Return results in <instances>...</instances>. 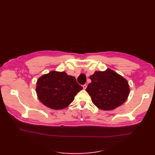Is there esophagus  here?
<instances>
[{
    "instance_id": "esophagus-1",
    "label": "esophagus",
    "mask_w": 155,
    "mask_h": 155,
    "mask_svg": "<svg viewBox=\"0 0 155 155\" xmlns=\"http://www.w3.org/2000/svg\"><path fill=\"white\" fill-rule=\"evenodd\" d=\"M82 87H83V88H84V90H85V89L87 88V85H86V84H85V85H84Z\"/></svg>"
}]
</instances>
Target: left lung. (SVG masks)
<instances>
[{"label":"left lung","mask_w":155,"mask_h":155,"mask_svg":"<svg viewBox=\"0 0 155 155\" xmlns=\"http://www.w3.org/2000/svg\"><path fill=\"white\" fill-rule=\"evenodd\" d=\"M92 82L86 91L94 104L100 109L111 110L118 107L127 99L129 86L124 77L108 68L97 71L90 77Z\"/></svg>","instance_id":"8db88e82"}]
</instances>
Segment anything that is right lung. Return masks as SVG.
Instances as JSON below:
<instances>
[{
  "label": "right lung",
  "mask_w": 155,
  "mask_h": 155,
  "mask_svg": "<svg viewBox=\"0 0 155 155\" xmlns=\"http://www.w3.org/2000/svg\"><path fill=\"white\" fill-rule=\"evenodd\" d=\"M36 84L39 101L46 107L56 110L68 106L77 94L83 89L74 77L64 71H50L41 77Z\"/></svg>",
  "instance_id": "right-lung-1"
}]
</instances>
